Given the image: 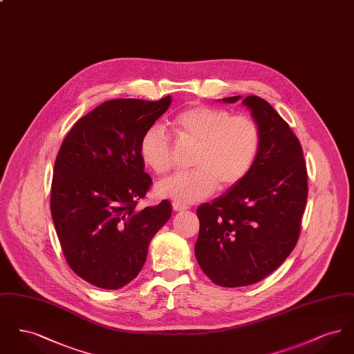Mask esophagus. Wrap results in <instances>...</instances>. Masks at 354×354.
Returning a JSON list of instances; mask_svg holds the SVG:
<instances>
[{
    "instance_id": "obj_1",
    "label": "esophagus",
    "mask_w": 354,
    "mask_h": 354,
    "mask_svg": "<svg viewBox=\"0 0 354 354\" xmlns=\"http://www.w3.org/2000/svg\"><path fill=\"white\" fill-rule=\"evenodd\" d=\"M172 209H174L175 212H180V211L188 209V205L182 204V203L174 202L172 203Z\"/></svg>"
}]
</instances>
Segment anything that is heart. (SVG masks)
Masks as SVG:
<instances>
[{
  "instance_id": "b5f03b06",
  "label": "heart",
  "mask_w": 354,
  "mask_h": 354,
  "mask_svg": "<svg viewBox=\"0 0 354 354\" xmlns=\"http://www.w3.org/2000/svg\"><path fill=\"white\" fill-rule=\"evenodd\" d=\"M172 124L180 139L198 145L191 171L176 172L160 180L159 196L182 204L211 196L218 185L230 188L241 182L257 159L261 131L250 117L211 106H192L180 111ZM142 162L156 174H166L174 165L172 145L167 131L150 126L140 138Z\"/></svg>"
}]
</instances>
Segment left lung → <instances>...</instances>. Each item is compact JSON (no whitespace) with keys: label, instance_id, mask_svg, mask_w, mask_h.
I'll use <instances>...</instances> for the list:
<instances>
[{"label":"left lung","instance_id":"obj_1","mask_svg":"<svg viewBox=\"0 0 354 354\" xmlns=\"http://www.w3.org/2000/svg\"><path fill=\"white\" fill-rule=\"evenodd\" d=\"M241 104L261 131L257 159L241 182L196 211V260L215 284L227 288L254 284L284 263L300 235L308 196L303 149L288 123L260 97Z\"/></svg>","mask_w":354,"mask_h":354}]
</instances>
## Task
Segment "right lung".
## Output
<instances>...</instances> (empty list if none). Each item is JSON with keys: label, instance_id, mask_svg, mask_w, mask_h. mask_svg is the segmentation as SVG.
Segmentation results:
<instances>
[{"label": "right lung", "instance_id": "add662e5", "mask_svg": "<svg viewBox=\"0 0 354 354\" xmlns=\"http://www.w3.org/2000/svg\"><path fill=\"white\" fill-rule=\"evenodd\" d=\"M114 100L68 131L54 163L50 209L70 268L84 281L119 289L143 268L153 235L171 218L167 201L136 208L151 185L139 143L171 104Z\"/></svg>", "mask_w": 354, "mask_h": 354}]
</instances>
